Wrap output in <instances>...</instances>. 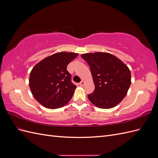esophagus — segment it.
<instances>
[{
    "label": "esophagus",
    "mask_w": 158,
    "mask_h": 158,
    "mask_svg": "<svg viewBox=\"0 0 158 158\" xmlns=\"http://www.w3.org/2000/svg\"><path fill=\"white\" fill-rule=\"evenodd\" d=\"M80 86H84V84H85V82H84V81H81V82H80Z\"/></svg>",
    "instance_id": "esophagus-1"
}]
</instances>
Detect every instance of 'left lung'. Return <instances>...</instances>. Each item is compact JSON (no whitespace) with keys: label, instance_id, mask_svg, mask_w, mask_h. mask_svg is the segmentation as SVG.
<instances>
[{"label":"left lung","instance_id":"8db88e82","mask_svg":"<svg viewBox=\"0 0 158 158\" xmlns=\"http://www.w3.org/2000/svg\"><path fill=\"white\" fill-rule=\"evenodd\" d=\"M89 66L95 85L88 95L89 101L101 109L115 107L126 96L131 84L128 66L117 56L104 52L81 55Z\"/></svg>","mask_w":158,"mask_h":158}]
</instances>
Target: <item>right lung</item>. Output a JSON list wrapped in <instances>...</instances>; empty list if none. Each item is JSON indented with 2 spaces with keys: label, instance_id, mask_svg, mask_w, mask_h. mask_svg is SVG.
Instances as JSON below:
<instances>
[{
  "label": "right lung",
  "instance_id": "add662e5",
  "mask_svg": "<svg viewBox=\"0 0 158 158\" xmlns=\"http://www.w3.org/2000/svg\"><path fill=\"white\" fill-rule=\"evenodd\" d=\"M78 53L59 52L46 57L31 71L29 85L33 96L43 106L58 109L73 96L76 85L71 82L67 65Z\"/></svg>",
  "mask_w": 158,
  "mask_h": 158
}]
</instances>
